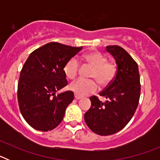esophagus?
<instances>
[{
	"instance_id": "34e87169",
	"label": "esophagus",
	"mask_w": 160,
	"mask_h": 160,
	"mask_svg": "<svg viewBox=\"0 0 160 160\" xmlns=\"http://www.w3.org/2000/svg\"><path fill=\"white\" fill-rule=\"evenodd\" d=\"M74 98H75V99H77V100H78V99H80V98H82V96H80V95H78V94H74Z\"/></svg>"
}]
</instances>
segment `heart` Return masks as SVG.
I'll return each mask as SVG.
<instances>
[{
    "instance_id": "1",
    "label": "heart",
    "mask_w": 160,
    "mask_h": 160,
    "mask_svg": "<svg viewBox=\"0 0 160 160\" xmlns=\"http://www.w3.org/2000/svg\"><path fill=\"white\" fill-rule=\"evenodd\" d=\"M82 58L93 67L90 77L96 79L102 87H105L111 82L115 77L117 72L116 63L111 61L108 62L107 57L102 53L97 51L90 52L85 54ZM78 60L75 58H72L66 62L63 71L67 78L73 79L78 75ZM97 87V83L94 80L78 79L72 82L69 88L76 94L86 95L94 92Z\"/></svg>"
}]
</instances>
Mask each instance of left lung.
Wrapping results in <instances>:
<instances>
[{
	"mask_svg": "<svg viewBox=\"0 0 160 160\" xmlns=\"http://www.w3.org/2000/svg\"><path fill=\"white\" fill-rule=\"evenodd\" d=\"M106 50L116 61V74L99 93L107 101L90 97L91 107L84 115L88 128L99 135H113L125 128L136 111L141 90L138 64L131 55L118 46H107Z\"/></svg>",
	"mask_w": 160,
	"mask_h": 160,
	"instance_id": "left-lung-1",
	"label": "left lung"
}]
</instances>
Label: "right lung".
Returning <instances> with one entry per match:
<instances>
[{"label":"right lung","mask_w":160,"mask_h":160,"mask_svg":"<svg viewBox=\"0 0 160 160\" xmlns=\"http://www.w3.org/2000/svg\"><path fill=\"white\" fill-rule=\"evenodd\" d=\"M82 49L49 42L29 54L20 73L18 99L22 116L32 128L51 131L62 121L74 98L70 90L57 93L68 83L63 68Z\"/></svg>","instance_id":"right-lung-1"}]
</instances>
